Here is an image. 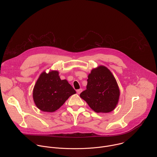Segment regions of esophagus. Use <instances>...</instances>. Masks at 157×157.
<instances>
[{"mask_svg": "<svg viewBox=\"0 0 157 157\" xmlns=\"http://www.w3.org/2000/svg\"><path fill=\"white\" fill-rule=\"evenodd\" d=\"M82 91V89H78V90L76 91V92H77V93L78 94H79Z\"/></svg>", "mask_w": 157, "mask_h": 157, "instance_id": "1", "label": "esophagus"}]
</instances>
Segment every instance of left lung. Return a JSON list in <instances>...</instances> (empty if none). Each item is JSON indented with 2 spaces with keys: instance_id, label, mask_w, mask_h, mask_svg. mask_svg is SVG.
<instances>
[{
  "instance_id": "8db88e82",
  "label": "left lung",
  "mask_w": 157,
  "mask_h": 157,
  "mask_svg": "<svg viewBox=\"0 0 157 157\" xmlns=\"http://www.w3.org/2000/svg\"><path fill=\"white\" fill-rule=\"evenodd\" d=\"M87 81L86 89L80 97L96 113L113 111L118 104L120 91L110 71L104 66H99L92 70Z\"/></svg>"
}]
</instances>
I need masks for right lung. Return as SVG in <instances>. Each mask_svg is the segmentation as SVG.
Here are the masks:
<instances>
[{"label":"right lung","mask_w":157,"mask_h":157,"mask_svg":"<svg viewBox=\"0 0 157 157\" xmlns=\"http://www.w3.org/2000/svg\"><path fill=\"white\" fill-rule=\"evenodd\" d=\"M75 93L76 91L68 81L60 79L58 71H51L48 73L43 71L34 86L33 98L40 110L53 113Z\"/></svg>","instance_id":"right-lung-1"}]
</instances>
